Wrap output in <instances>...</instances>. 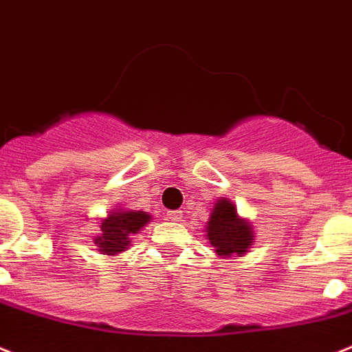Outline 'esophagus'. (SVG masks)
Wrapping results in <instances>:
<instances>
[{"mask_svg": "<svg viewBox=\"0 0 352 352\" xmlns=\"http://www.w3.org/2000/svg\"><path fill=\"white\" fill-rule=\"evenodd\" d=\"M167 219L169 221H183V212L182 210H173V212H167Z\"/></svg>", "mask_w": 352, "mask_h": 352, "instance_id": "1", "label": "esophagus"}]
</instances>
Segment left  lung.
<instances>
[{"label":"left lung","instance_id":"1","mask_svg":"<svg viewBox=\"0 0 352 352\" xmlns=\"http://www.w3.org/2000/svg\"><path fill=\"white\" fill-rule=\"evenodd\" d=\"M205 232V237L221 259L243 257L255 243L254 226L237 214V207L228 197H219L214 203Z\"/></svg>","mask_w":352,"mask_h":352}]
</instances>
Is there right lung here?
Returning <instances> with one entry per match:
<instances>
[{"instance_id": "add662e5", "label": "right lung", "mask_w": 352, "mask_h": 352, "mask_svg": "<svg viewBox=\"0 0 352 352\" xmlns=\"http://www.w3.org/2000/svg\"><path fill=\"white\" fill-rule=\"evenodd\" d=\"M153 219L151 214L142 210H129V208H113L97 221L98 232L93 237V243L102 255H117L127 252L133 243L131 235L144 230Z\"/></svg>"}]
</instances>
